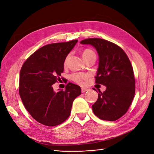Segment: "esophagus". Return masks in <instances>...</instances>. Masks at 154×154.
Listing matches in <instances>:
<instances>
[{"mask_svg":"<svg viewBox=\"0 0 154 154\" xmlns=\"http://www.w3.org/2000/svg\"><path fill=\"white\" fill-rule=\"evenodd\" d=\"M88 90V88H81V91L82 92H85L86 91H87Z\"/></svg>","mask_w":154,"mask_h":154,"instance_id":"34e87169","label":"esophagus"}]
</instances>
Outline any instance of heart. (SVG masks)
Returning <instances> with one entry per match:
<instances>
[{"label":"heart","instance_id":"obj_1","mask_svg":"<svg viewBox=\"0 0 154 154\" xmlns=\"http://www.w3.org/2000/svg\"><path fill=\"white\" fill-rule=\"evenodd\" d=\"M92 54H94V52L91 51L90 49H85V51H83V52H82V56H83V58H87V57L92 55ZM69 58V56L68 55L67 56L66 59L65 61H64V66H66L67 62H68V60ZM85 75L83 74H78V73H73L71 75V79L74 81H75L76 83H81L82 82H83V80L85 78Z\"/></svg>","mask_w":154,"mask_h":154}]
</instances>
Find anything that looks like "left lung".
<instances>
[{"mask_svg":"<svg viewBox=\"0 0 154 154\" xmlns=\"http://www.w3.org/2000/svg\"><path fill=\"white\" fill-rule=\"evenodd\" d=\"M81 44L90 45L97 51L99 63L96 83L106 87L103 92L98 90L92 111L102 120L119 119L127 112L135 93L133 69L129 59L119 46L104 39L87 38Z\"/></svg>","mask_w":154,"mask_h":154,"instance_id":"left-lung-1","label":"left lung"}]
</instances>
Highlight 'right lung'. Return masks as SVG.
<instances>
[{
	"mask_svg": "<svg viewBox=\"0 0 154 154\" xmlns=\"http://www.w3.org/2000/svg\"><path fill=\"white\" fill-rule=\"evenodd\" d=\"M78 40L42 46L29 57L20 74L19 92L25 108L34 119L53 127L69 117L72 103L81 94L79 86L69 83L66 90L54 91L64 61Z\"/></svg>",
	"mask_w": 154,
	"mask_h": 154,
	"instance_id": "obj_1",
	"label": "right lung"
}]
</instances>
